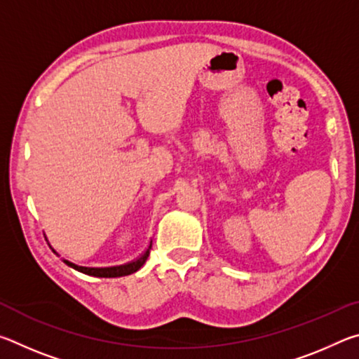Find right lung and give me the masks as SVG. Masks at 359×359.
Segmentation results:
<instances>
[{
	"label": "right lung",
	"mask_w": 359,
	"mask_h": 359,
	"mask_svg": "<svg viewBox=\"0 0 359 359\" xmlns=\"http://www.w3.org/2000/svg\"><path fill=\"white\" fill-rule=\"evenodd\" d=\"M150 248H151V242H150V245L147 247V250H145L137 259L131 261V263H126V264H121V266H112V267H85V266H79V264L71 263V261H68V259H63V261H65V264H68L69 267H72V269H76V271L82 272V274H87V276L106 277V278L123 277V276H130V274H133V272L141 269L145 261H147V258H149ZM52 250H53V248H52ZM53 253H57V252L53 250Z\"/></svg>",
	"instance_id": "1"
}]
</instances>
